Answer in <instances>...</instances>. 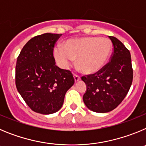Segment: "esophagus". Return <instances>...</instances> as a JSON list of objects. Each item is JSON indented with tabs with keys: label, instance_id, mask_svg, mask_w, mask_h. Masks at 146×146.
Instances as JSON below:
<instances>
[{
	"label": "esophagus",
	"instance_id": "1",
	"mask_svg": "<svg viewBox=\"0 0 146 146\" xmlns=\"http://www.w3.org/2000/svg\"><path fill=\"white\" fill-rule=\"evenodd\" d=\"M74 81H75V82H77V81H79L80 80V77L75 74H74Z\"/></svg>",
	"mask_w": 146,
	"mask_h": 146
}]
</instances>
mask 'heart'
Returning <instances> with one entry per match:
<instances>
[{
	"label": "heart",
	"mask_w": 146,
	"mask_h": 146,
	"mask_svg": "<svg viewBox=\"0 0 146 146\" xmlns=\"http://www.w3.org/2000/svg\"><path fill=\"white\" fill-rule=\"evenodd\" d=\"M113 52V44L106 38L82 37L66 40L64 47L53 49L55 61L62 69H67L75 59L76 66L86 74H95L108 64Z\"/></svg>",
	"instance_id": "b5f03b06"
}]
</instances>
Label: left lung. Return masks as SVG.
Returning a JSON list of instances; mask_svg holds the SVG:
<instances>
[{
    "mask_svg": "<svg viewBox=\"0 0 146 146\" xmlns=\"http://www.w3.org/2000/svg\"><path fill=\"white\" fill-rule=\"evenodd\" d=\"M113 45L110 61L95 74L81 77L86 84L83 102L96 113H108L121 103L129 91L133 79L129 50L114 36H109Z\"/></svg>",
    "mask_w": 146,
    "mask_h": 146,
    "instance_id": "8db88e82",
    "label": "left lung"
}]
</instances>
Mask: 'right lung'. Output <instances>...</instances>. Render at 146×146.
Returning <instances> with one entry per match:
<instances>
[{"label": "right lung", "mask_w": 146, "mask_h": 146, "mask_svg": "<svg viewBox=\"0 0 146 146\" xmlns=\"http://www.w3.org/2000/svg\"><path fill=\"white\" fill-rule=\"evenodd\" d=\"M61 34L47 33L30 39L17 60L15 83L31 109L44 115L56 113L74 83L70 71L55 65L53 48Z\"/></svg>", "instance_id": "right-lung-1"}]
</instances>
